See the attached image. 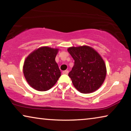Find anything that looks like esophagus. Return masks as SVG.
Returning <instances> with one entry per match:
<instances>
[{"instance_id":"34e87169","label":"esophagus","mask_w":131,"mask_h":131,"mask_svg":"<svg viewBox=\"0 0 131 131\" xmlns=\"http://www.w3.org/2000/svg\"><path fill=\"white\" fill-rule=\"evenodd\" d=\"M68 73H69V71L67 70H64V71H63V72H62V73H63V74H67Z\"/></svg>"}]
</instances>
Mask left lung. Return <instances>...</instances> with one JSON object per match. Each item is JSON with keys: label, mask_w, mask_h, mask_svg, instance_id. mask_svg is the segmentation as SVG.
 <instances>
[{"label": "left lung", "mask_w": 131, "mask_h": 131, "mask_svg": "<svg viewBox=\"0 0 131 131\" xmlns=\"http://www.w3.org/2000/svg\"><path fill=\"white\" fill-rule=\"evenodd\" d=\"M74 60L69 76L74 87L83 94L96 91L105 81L106 68L101 55L87 46L68 48Z\"/></svg>", "instance_id": "left-lung-1"}]
</instances>
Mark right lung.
I'll use <instances>...</instances> for the list:
<instances>
[{
    "label": "right lung",
    "mask_w": 131,
    "mask_h": 131,
    "mask_svg": "<svg viewBox=\"0 0 131 131\" xmlns=\"http://www.w3.org/2000/svg\"><path fill=\"white\" fill-rule=\"evenodd\" d=\"M57 48L41 47L28 55L24 62L23 72L28 84L40 91L50 90L61 76L55 62Z\"/></svg>",
    "instance_id": "right-lung-1"
}]
</instances>
